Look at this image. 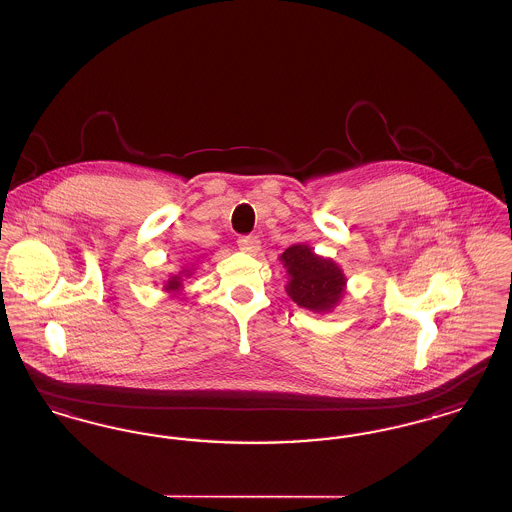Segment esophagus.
<instances>
[{
  "label": "esophagus",
  "instance_id": "obj_1",
  "mask_svg": "<svg viewBox=\"0 0 512 512\" xmlns=\"http://www.w3.org/2000/svg\"><path fill=\"white\" fill-rule=\"evenodd\" d=\"M239 248L246 254H256L262 248V244H260L258 237H240Z\"/></svg>",
  "mask_w": 512,
  "mask_h": 512
}]
</instances>
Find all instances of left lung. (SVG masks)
<instances>
[{
    "label": "left lung",
    "instance_id": "left-lung-1",
    "mask_svg": "<svg viewBox=\"0 0 512 512\" xmlns=\"http://www.w3.org/2000/svg\"><path fill=\"white\" fill-rule=\"evenodd\" d=\"M279 262L287 272V295L301 308L332 312L347 293V277L332 258L318 256L308 244H293Z\"/></svg>",
    "mask_w": 512,
    "mask_h": 512
}]
</instances>
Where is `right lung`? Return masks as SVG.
<instances>
[{
  "label": "right lung",
  "mask_w": 512,
  "mask_h": 512,
  "mask_svg": "<svg viewBox=\"0 0 512 512\" xmlns=\"http://www.w3.org/2000/svg\"><path fill=\"white\" fill-rule=\"evenodd\" d=\"M194 272V268H182L178 273H171L169 275V279L165 281V285H163V291H167V293H172V295H176V293H180L182 291V281L184 279H188L190 275Z\"/></svg>",
  "instance_id": "1"
}]
</instances>
